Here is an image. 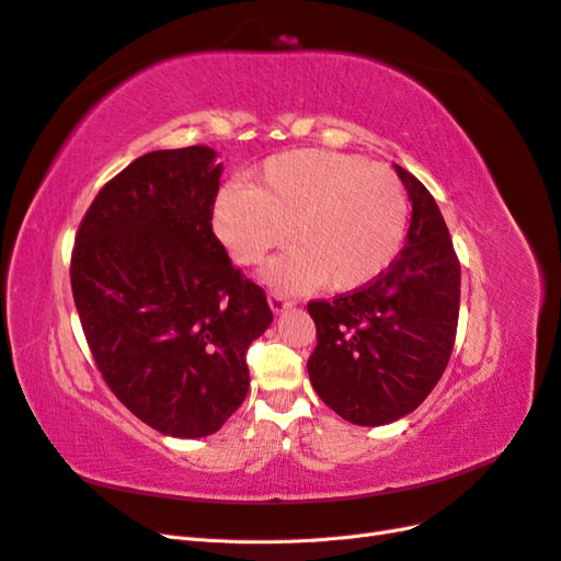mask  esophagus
I'll return each instance as SVG.
<instances>
[{"label":"esophagus","mask_w":561,"mask_h":561,"mask_svg":"<svg viewBox=\"0 0 561 561\" xmlns=\"http://www.w3.org/2000/svg\"><path fill=\"white\" fill-rule=\"evenodd\" d=\"M268 307H271V311H274V313H283L285 309H290V299H285L278 293H271L268 295Z\"/></svg>","instance_id":"34e87169"}]
</instances>
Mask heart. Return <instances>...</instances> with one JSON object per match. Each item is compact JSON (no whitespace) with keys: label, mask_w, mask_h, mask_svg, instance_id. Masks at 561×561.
<instances>
[{"label":"heart","mask_w":561,"mask_h":561,"mask_svg":"<svg viewBox=\"0 0 561 561\" xmlns=\"http://www.w3.org/2000/svg\"><path fill=\"white\" fill-rule=\"evenodd\" d=\"M407 194L386 165L328 149H295L271 157L252 190L219 192L213 227L233 262L260 264L287 241L295 248L274 260L264 278L283 290L325 285L355 293L396 262L404 241Z\"/></svg>","instance_id":"1"}]
</instances>
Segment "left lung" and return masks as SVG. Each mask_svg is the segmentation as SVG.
I'll return each mask as SVG.
<instances>
[{"mask_svg":"<svg viewBox=\"0 0 561 561\" xmlns=\"http://www.w3.org/2000/svg\"><path fill=\"white\" fill-rule=\"evenodd\" d=\"M412 222L396 262L360 290L309 301L318 344L307 363L313 390L355 426L414 412L443 377L456 339L461 264L435 198L396 165Z\"/></svg>","mask_w":561,"mask_h":561,"instance_id":"1","label":"left lung"}]
</instances>
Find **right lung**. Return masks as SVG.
I'll use <instances>...</instances> for the list:
<instances>
[{
	"label": "right lung",
	"mask_w": 561,
	"mask_h": 561,
	"mask_svg": "<svg viewBox=\"0 0 561 561\" xmlns=\"http://www.w3.org/2000/svg\"><path fill=\"white\" fill-rule=\"evenodd\" d=\"M215 149H159L112 178L83 215L72 295L105 383L147 426L206 437L248 396L245 353L274 320L213 233Z\"/></svg>",
	"instance_id": "obj_1"
}]
</instances>
